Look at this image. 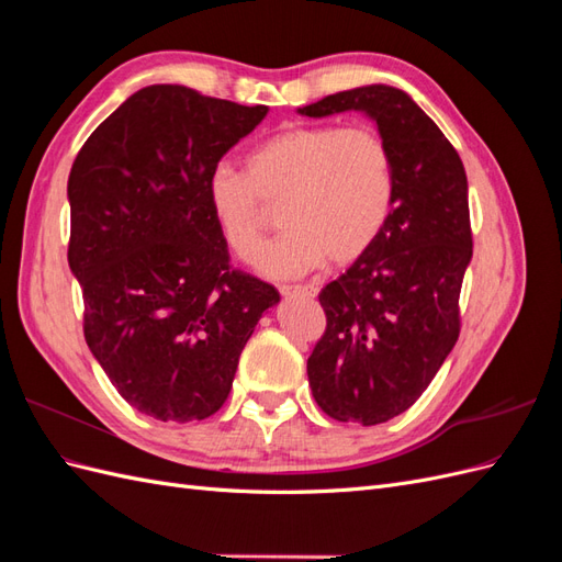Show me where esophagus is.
Masks as SVG:
<instances>
[{
    "label": "esophagus",
    "instance_id": "esophagus-1",
    "mask_svg": "<svg viewBox=\"0 0 562 562\" xmlns=\"http://www.w3.org/2000/svg\"><path fill=\"white\" fill-rule=\"evenodd\" d=\"M283 297H316L318 288L314 285H281Z\"/></svg>",
    "mask_w": 562,
    "mask_h": 562
}]
</instances>
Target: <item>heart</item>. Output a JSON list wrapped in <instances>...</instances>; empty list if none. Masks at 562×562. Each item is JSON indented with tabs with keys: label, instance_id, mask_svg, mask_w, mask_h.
I'll list each match as a JSON object with an SVG mask.
<instances>
[{
	"label": "heart",
	"instance_id": "heart-1",
	"mask_svg": "<svg viewBox=\"0 0 562 562\" xmlns=\"http://www.w3.org/2000/svg\"><path fill=\"white\" fill-rule=\"evenodd\" d=\"M394 159L368 126H285L248 155V171L217 164L206 180L213 223L248 260L262 241L269 206L285 227L262 248V274L300 277L330 258L349 265L375 244L394 206Z\"/></svg>",
	"mask_w": 562,
	"mask_h": 562
}]
</instances>
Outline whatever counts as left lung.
<instances>
[{
    "label": "left lung",
    "mask_w": 562,
    "mask_h": 562,
    "mask_svg": "<svg viewBox=\"0 0 562 562\" xmlns=\"http://www.w3.org/2000/svg\"><path fill=\"white\" fill-rule=\"evenodd\" d=\"M361 112L394 159V206L382 234L318 302L328 328L307 361L314 401L337 422L405 413L459 337V291L471 262L469 182L457 149L405 91L368 83L297 108Z\"/></svg>",
    "instance_id": "obj_1"
}]
</instances>
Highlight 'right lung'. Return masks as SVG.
<instances>
[{
    "mask_svg": "<svg viewBox=\"0 0 562 562\" xmlns=\"http://www.w3.org/2000/svg\"><path fill=\"white\" fill-rule=\"evenodd\" d=\"M180 83L128 95L83 143L67 180V262L83 337L122 398L184 424L215 415L279 291L227 265L206 180L267 116Z\"/></svg>",
    "mask_w": 562,
    "mask_h": 562,
    "instance_id": "obj_1",
    "label": "right lung"
}]
</instances>
